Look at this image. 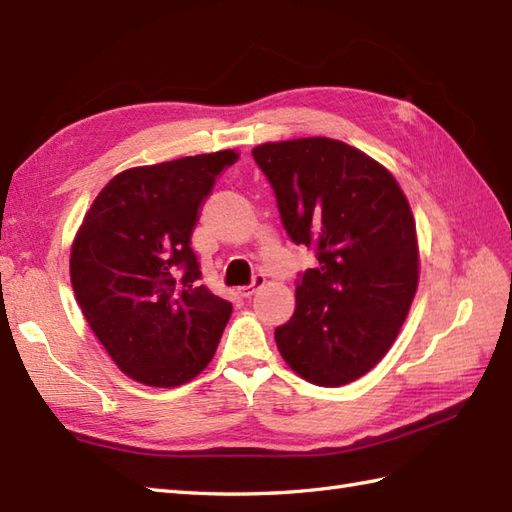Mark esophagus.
<instances>
[{
    "label": "esophagus",
    "mask_w": 512,
    "mask_h": 512,
    "mask_svg": "<svg viewBox=\"0 0 512 512\" xmlns=\"http://www.w3.org/2000/svg\"><path fill=\"white\" fill-rule=\"evenodd\" d=\"M266 284V277L262 275V273H257L255 277H253V281H250V284L248 286H242V288H239L237 292H239V297H244V299H250V297H253L255 295V292L259 290V288H262Z\"/></svg>",
    "instance_id": "34e87169"
}]
</instances>
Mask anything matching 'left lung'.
Instances as JSON below:
<instances>
[{
	"label": "left lung",
	"mask_w": 512,
	"mask_h": 512,
	"mask_svg": "<svg viewBox=\"0 0 512 512\" xmlns=\"http://www.w3.org/2000/svg\"><path fill=\"white\" fill-rule=\"evenodd\" d=\"M288 237L317 268L297 279V308L275 330L286 363L321 387L367 374L396 341L418 288L416 222L394 176L341 140L253 149Z\"/></svg>",
	"instance_id": "left-lung-1"
}]
</instances>
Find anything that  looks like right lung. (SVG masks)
Returning a JSON list of instances; mask_svg holds the SVG:
<instances>
[{
	"label": "right lung",
	"instance_id": "right-lung-1",
	"mask_svg": "<svg viewBox=\"0 0 512 512\" xmlns=\"http://www.w3.org/2000/svg\"><path fill=\"white\" fill-rule=\"evenodd\" d=\"M233 149L118 173L74 237V297L112 361L138 383L176 387L211 363L231 301L202 284L193 228Z\"/></svg>",
	"mask_w": 512,
	"mask_h": 512
}]
</instances>
